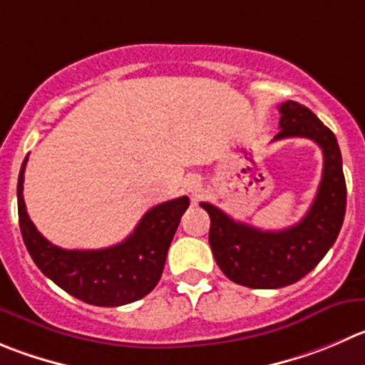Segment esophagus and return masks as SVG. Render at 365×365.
Returning a JSON list of instances; mask_svg holds the SVG:
<instances>
[{
	"mask_svg": "<svg viewBox=\"0 0 365 365\" xmlns=\"http://www.w3.org/2000/svg\"><path fill=\"white\" fill-rule=\"evenodd\" d=\"M188 188H190V192L195 193L197 190H199V180H195V179L190 180V182H188Z\"/></svg>",
	"mask_w": 365,
	"mask_h": 365,
	"instance_id": "1",
	"label": "esophagus"
}]
</instances>
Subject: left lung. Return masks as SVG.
<instances>
[{
  "mask_svg": "<svg viewBox=\"0 0 365 365\" xmlns=\"http://www.w3.org/2000/svg\"><path fill=\"white\" fill-rule=\"evenodd\" d=\"M279 133L274 141L308 138L324 155L322 179L308 213L281 231H263L210 202H200L211 218L210 245L217 265L231 281L249 289H281L307 276L335 244L346 215V179L335 134L301 103L279 106Z\"/></svg>",
  "mask_w": 365,
  "mask_h": 365,
  "instance_id": "obj_1",
  "label": "left lung"
}]
</instances>
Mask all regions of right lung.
<instances>
[{
  "label": "right lung",
  "mask_w": 365,
  "mask_h": 365,
  "mask_svg": "<svg viewBox=\"0 0 365 365\" xmlns=\"http://www.w3.org/2000/svg\"><path fill=\"white\" fill-rule=\"evenodd\" d=\"M26 161L17 179V213L23 242L41 272L69 296L95 307H121L150 294L165 269L180 217L190 206L188 197L148 210L121 244L95 251H68L48 242L26 213L23 199Z\"/></svg>",
  "instance_id": "1"
}]
</instances>
